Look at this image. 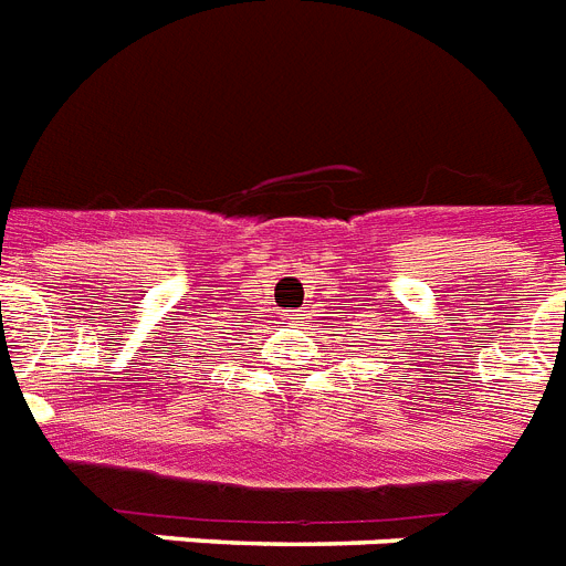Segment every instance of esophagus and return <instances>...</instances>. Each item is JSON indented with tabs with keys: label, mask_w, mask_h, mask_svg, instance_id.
<instances>
[{
	"label": "esophagus",
	"mask_w": 566,
	"mask_h": 566,
	"mask_svg": "<svg viewBox=\"0 0 566 566\" xmlns=\"http://www.w3.org/2000/svg\"><path fill=\"white\" fill-rule=\"evenodd\" d=\"M289 317V321H292V323H301L303 321V315H286Z\"/></svg>",
	"instance_id": "34e87169"
}]
</instances>
